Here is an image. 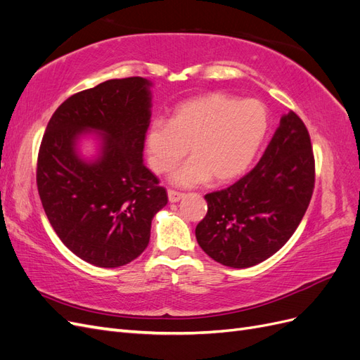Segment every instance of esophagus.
Returning <instances> with one entry per match:
<instances>
[{
	"instance_id": "1",
	"label": "esophagus",
	"mask_w": 360,
	"mask_h": 360,
	"mask_svg": "<svg viewBox=\"0 0 360 360\" xmlns=\"http://www.w3.org/2000/svg\"><path fill=\"white\" fill-rule=\"evenodd\" d=\"M183 197H184V193L177 192V191H174V189H168V200H169V202H179Z\"/></svg>"
}]
</instances>
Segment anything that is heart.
<instances>
[{
  "label": "heart",
  "mask_w": 360,
  "mask_h": 360,
  "mask_svg": "<svg viewBox=\"0 0 360 360\" xmlns=\"http://www.w3.org/2000/svg\"><path fill=\"white\" fill-rule=\"evenodd\" d=\"M269 130V115L258 101H240L210 93L180 103L169 122L156 118L147 130L148 163L158 174L168 172L188 153L191 159L172 172L174 184L195 186L209 179L226 183L254 160Z\"/></svg>",
  "instance_id": "heart-1"
}]
</instances>
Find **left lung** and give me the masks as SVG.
<instances>
[{
    "label": "left lung",
    "instance_id": "obj_1",
    "mask_svg": "<svg viewBox=\"0 0 360 360\" xmlns=\"http://www.w3.org/2000/svg\"><path fill=\"white\" fill-rule=\"evenodd\" d=\"M315 183L308 129L290 111L252 171L230 188L205 195L198 245L217 263L255 266L284 246L307 212Z\"/></svg>",
    "mask_w": 360,
    "mask_h": 360
}]
</instances>
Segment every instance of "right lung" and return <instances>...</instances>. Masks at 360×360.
I'll return each mask as SVG.
<instances>
[{
	"label": "right lung",
	"mask_w": 360,
	"mask_h": 360,
	"mask_svg": "<svg viewBox=\"0 0 360 360\" xmlns=\"http://www.w3.org/2000/svg\"><path fill=\"white\" fill-rule=\"evenodd\" d=\"M151 82L110 79L70 96L51 117L37 158V189L48 219L75 255L120 267L144 252L165 188L143 163ZM101 132V155L84 161L75 141Z\"/></svg>",
	"instance_id": "1"
}]
</instances>
